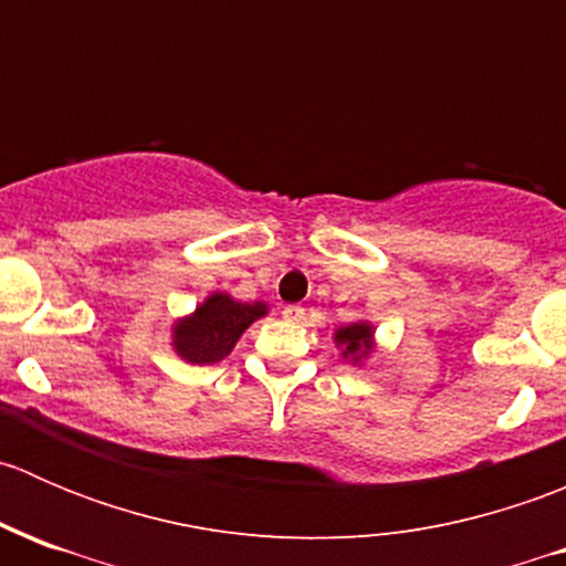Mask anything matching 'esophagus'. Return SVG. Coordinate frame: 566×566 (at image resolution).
Returning <instances> with one entry per match:
<instances>
[{
    "instance_id": "1",
    "label": "esophagus",
    "mask_w": 566,
    "mask_h": 566,
    "mask_svg": "<svg viewBox=\"0 0 566 566\" xmlns=\"http://www.w3.org/2000/svg\"><path fill=\"white\" fill-rule=\"evenodd\" d=\"M284 319H290V323H301V319H304V315H306V310L304 306H284Z\"/></svg>"
}]
</instances>
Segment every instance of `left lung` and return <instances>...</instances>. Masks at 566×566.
<instances>
[{
	"label": "left lung",
	"mask_w": 566,
	"mask_h": 566,
	"mask_svg": "<svg viewBox=\"0 0 566 566\" xmlns=\"http://www.w3.org/2000/svg\"><path fill=\"white\" fill-rule=\"evenodd\" d=\"M334 345L339 347L345 361H350L353 367H361L375 353V325L369 319L342 325V328L334 331Z\"/></svg>",
	"instance_id": "obj_1"
}]
</instances>
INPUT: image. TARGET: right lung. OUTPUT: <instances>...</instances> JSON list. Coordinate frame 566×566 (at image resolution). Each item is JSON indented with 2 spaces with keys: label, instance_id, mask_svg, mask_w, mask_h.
Here are the masks:
<instances>
[{
  "label": "right lung",
  "instance_id": "add662e5",
  "mask_svg": "<svg viewBox=\"0 0 566 566\" xmlns=\"http://www.w3.org/2000/svg\"><path fill=\"white\" fill-rule=\"evenodd\" d=\"M265 315V301L243 304L230 293H210L191 315L175 319L172 350L188 364H216L230 356L254 319Z\"/></svg>",
  "mask_w": 566,
  "mask_h": 566
}]
</instances>
